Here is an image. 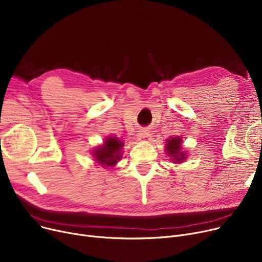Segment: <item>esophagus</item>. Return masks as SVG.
I'll return each instance as SVG.
<instances>
[{
	"mask_svg": "<svg viewBox=\"0 0 262 262\" xmlns=\"http://www.w3.org/2000/svg\"><path fill=\"white\" fill-rule=\"evenodd\" d=\"M150 134L146 130V129H141L139 133H138V140L140 141H148L150 139Z\"/></svg>",
	"mask_w": 262,
	"mask_h": 262,
	"instance_id": "34e87169",
	"label": "esophagus"
}]
</instances>
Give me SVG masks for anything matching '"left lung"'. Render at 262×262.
I'll return each mask as SVG.
<instances>
[{
    "label": "left lung",
    "mask_w": 262,
    "mask_h": 262,
    "mask_svg": "<svg viewBox=\"0 0 262 262\" xmlns=\"http://www.w3.org/2000/svg\"><path fill=\"white\" fill-rule=\"evenodd\" d=\"M182 143L183 140L178 136L172 137V138H169L166 141V152L175 163H182L187 158V154L183 152Z\"/></svg>",
    "instance_id": "8db88e82"
}]
</instances>
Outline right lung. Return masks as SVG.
<instances>
[{"label": "right lung", "instance_id": "add662e5", "mask_svg": "<svg viewBox=\"0 0 262 262\" xmlns=\"http://www.w3.org/2000/svg\"><path fill=\"white\" fill-rule=\"evenodd\" d=\"M123 146L124 143L118 137H108L102 145L93 149L92 155L103 168L113 167L122 158Z\"/></svg>", "mask_w": 262, "mask_h": 262}]
</instances>
